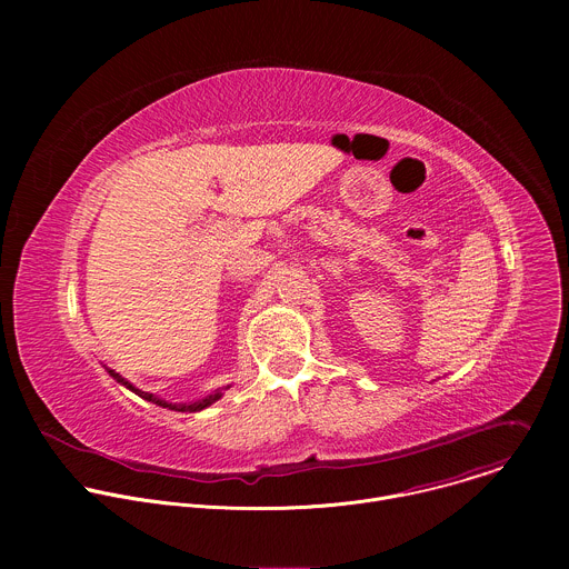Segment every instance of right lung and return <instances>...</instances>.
Returning <instances> with one entry per match:
<instances>
[{"mask_svg":"<svg viewBox=\"0 0 569 569\" xmlns=\"http://www.w3.org/2000/svg\"><path fill=\"white\" fill-rule=\"evenodd\" d=\"M106 369H108V373H110L119 385H123L126 389H130V391H132V393H137L139 398H143V400H148V402L157 405V408L173 410V412H200V410L209 408L211 402H216V400L222 396V389H227V387H216V389H211L209 393H204L202 398H196V400H191V402H169V400H164V398L157 396V393H152V391H146V389L137 387L134 382H130V380H128L121 371H117L114 367H108V365H106Z\"/></svg>","mask_w":569,"mask_h":569,"instance_id":"1","label":"right lung"}]
</instances>
